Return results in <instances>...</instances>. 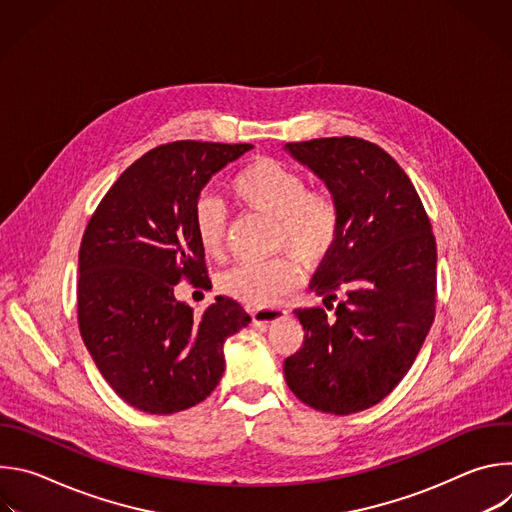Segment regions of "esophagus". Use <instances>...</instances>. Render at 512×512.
Listing matches in <instances>:
<instances>
[{
    "label": "esophagus",
    "mask_w": 512,
    "mask_h": 512,
    "mask_svg": "<svg viewBox=\"0 0 512 512\" xmlns=\"http://www.w3.org/2000/svg\"><path fill=\"white\" fill-rule=\"evenodd\" d=\"M287 312L283 308H257L251 310V318L255 324H271L279 318H283Z\"/></svg>",
    "instance_id": "34e87169"
}]
</instances>
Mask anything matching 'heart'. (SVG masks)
I'll list each match as a JSON object with an SVG mask.
<instances>
[{
	"label": "heart",
	"instance_id": "obj_1",
	"mask_svg": "<svg viewBox=\"0 0 512 512\" xmlns=\"http://www.w3.org/2000/svg\"><path fill=\"white\" fill-rule=\"evenodd\" d=\"M227 190L243 208L273 218L275 249H289L306 263H320L332 253L342 227V208L330 188H308L298 170L259 158L237 170ZM192 223L200 249L208 257L221 255L227 233L221 204L200 198ZM300 277L302 269L294 257L275 255L237 263L218 279V289L247 306H269L296 287Z\"/></svg>",
	"mask_w": 512,
	"mask_h": 512
}]
</instances>
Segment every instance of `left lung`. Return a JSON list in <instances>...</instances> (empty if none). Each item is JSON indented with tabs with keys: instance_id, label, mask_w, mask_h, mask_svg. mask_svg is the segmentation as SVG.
<instances>
[{
	"instance_id": "left-lung-1",
	"label": "left lung",
	"mask_w": 512,
	"mask_h": 512,
	"mask_svg": "<svg viewBox=\"0 0 512 512\" xmlns=\"http://www.w3.org/2000/svg\"><path fill=\"white\" fill-rule=\"evenodd\" d=\"M338 198L342 227L310 287L324 308H298L302 348L287 387L306 405L350 415L381 403L407 375L435 316L437 249L421 198L377 143L322 137L285 143Z\"/></svg>"
}]
</instances>
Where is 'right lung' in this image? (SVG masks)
Returning a JSON list of instances; mask_svg holds the SVG:
<instances>
[{
    "instance_id": "1",
    "label": "right lung",
    "mask_w": 512,
    "mask_h": 512,
    "mask_svg": "<svg viewBox=\"0 0 512 512\" xmlns=\"http://www.w3.org/2000/svg\"><path fill=\"white\" fill-rule=\"evenodd\" d=\"M251 143L172 141L109 188L79 251V328L99 373L131 407L168 415L204 401L225 373L223 346L251 322L218 296L200 318L174 285L206 283L194 206L206 182ZM210 281V279H208Z\"/></svg>"
}]
</instances>
